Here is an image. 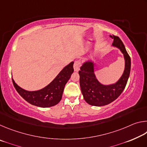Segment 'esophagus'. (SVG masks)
Segmentation results:
<instances>
[{"label": "esophagus", "mask_w": 147, "mask_h": 147, "mask_svg": "<svg viewBox=\"0 0 147 147\" xmlns=\"http://www.w3.org/2000/svg\"><path fill=\"white\" fill-rule=\"evenodd\" d=\"M73 67H74V71L78 72L80 70V62L79 61H76L74 63Z\"/></svg>", "instance_id": "34e87169"}]
</instances>
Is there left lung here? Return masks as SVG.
I'll list each match as a JSON object with an SVG mask.
<instances>
[{
  "mask_svg": "<svg viewBox=\"0 0 147 147\" xmlns=\"http://www.w3.org/2000/svg\"><path fill=\"white\" fill-rule=\"evenodd\" d=\"M113 39L112 46L120 50L123 54L124 70L123 74L115 83L104 85L99 82L94 74V63L88 60L84 62L78 73L80 86L84 100L91 106H103L112 102L117 98L125 88L130 76L131 59L125 47L117 36H109Z\"/></svg>",
  "mask_w": 147,
  "mask_h": 147,
  "instance_id": "obj_1",
  "label": "left lung"
}]
</instances>
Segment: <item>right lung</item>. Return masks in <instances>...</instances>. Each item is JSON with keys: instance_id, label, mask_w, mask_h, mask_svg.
Here are the masks:
<instances>
[{"instance_id": "1", "label": "right lung", "mask_w": 147, "mask_h": 147, "mask_svg": "<svg viewBox=\"0 0 147 147\" xmlns=\"http://www.w3.org/2000/svg\"><path fill=\"white\" fill-rule=\"evenodd\" d=\"M74 61L71 62L59 72L53 81L44 88L38 91H27L21 88L12 79L13 86L18 93L32 105L49 108L58 104L62 98L65 84L74 72Z\"/></svg>"}]
</instances>
